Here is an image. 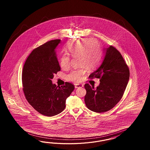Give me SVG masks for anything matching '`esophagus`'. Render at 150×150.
<instances>
[{"label":"esophagus","mask_w":150,"mask_h":150,"mask_svg":"<svg viewBox=\"0 0 150 150\" xmlns=\"http://www.w3.org/2000/svg\"><path fill=\"white\" fill-rule=\"evenodd\" d=\"M83 87V84H79V83H75V87L76 88H79V87Z\"/></svg>","instance_id":"obj_1"}]
</instances>
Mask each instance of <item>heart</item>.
<instances>
[{"label":"heart","mask_w":150,"mask_h":150,"mask_svg":"<svg viewBox=\"0 0 150 150\" xmlns=\"http://www.w3.org/2000/svg\"><path fill=\"white\" fill-rule=\"evenodd\" d=\"M68 53H64L60 59V66L64 70H68L70 67L71 57H79V64L82 65L74 69L68 75L70 81H82L87 71V67L90 69L95 68L102 58V53L97 41L85 38L75 41L68 45Z\"/></svg>","instance_id":"1"}]
</instances>
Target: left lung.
Segmentation results:
<instances>
[{"instance_id":"1","label":"left lung","mask_w":150,"mask_h":150,"mask_svg":"<svg viewBox=\"0 0 150 150\" xmlns=\"http://www.w3.org/2000/svg\"><path fill=\"white\" fill-rule=\"evenodd\" d=\"M105 56L100 67L89 76L100 79L95 89L85 85V102L93 112L102 113L113 108L123 97L130 77V71L120 53L110 45L104 50Z\"/></svg>"}]
</instances>
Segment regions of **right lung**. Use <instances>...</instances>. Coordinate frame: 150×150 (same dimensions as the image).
I'll return each mask as SVG.
<instances>
[{
	"instance_id": "right-lung-1",
	"label": "right lung",
	"mask_w": 150,
	"mask_h": 150,
	"mask_svg": "<svg viewBox=\"0 0 150 150\" xmlns=\"http://www.w3.org/2000/svg\"><path fill=\"white\" fill-rule=\"evenodd\" d=\"M60 40H52L32 50L23 65V91L26 99L38 112L48 117L60 113L67 98L75 87L70 82L64 86L52 83L54 74L60 71L55 48Z\"/></svg>"
}]
</instances>
